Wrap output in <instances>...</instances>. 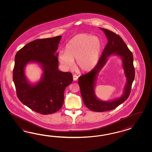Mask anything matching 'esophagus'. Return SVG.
Masks as SVG:
<instances>
[{
	"mask_svg": "<svg viewBox=\"0 0 152 152\" xmlns=\"http://www.w3.org/2000/svg\"><path fill=\"white\" fill-rule=\"evenodd\" d=\"M78 77L76 75H73V79L74 81H77L78 80Z\"/></svg>",
	"mask_w": 152,
	"mask_h": 152,
	"instance_id": "esophagus-1",
	"label": "esophagus"
}]
</instances>
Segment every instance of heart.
<instances>
[{
  "label": "heart",
  "instance_id": "b5f03b06",
  "mask_svg": "<svg viewBox=\"0 0 152 152\" xmlns=\"http://www.w3.org/2000/svg\"><path fill=\"white\" fill-rule=\"evenodd\" d=\"M103 45L99 38L89 34H78L73 37L66 47V51H60L58 61L66 69L73 67L74 60L83 71H90L96 66L102 51Z\"/></svg>",
  "mask_w": 152,
  "mask_h": 152
}]
</instances>
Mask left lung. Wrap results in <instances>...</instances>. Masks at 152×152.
<instances>
[{
    "label": "left lung",
    "mask_w": 152,
    "mask_h": 152,
    "mask_svg": "<svg viewBox=\"0 0 152 152\" xmlns=\"http://www.w3.org/2000/svg\"><path fill=\"white\" fill-rule=\"evenodd\" d=\"M100 29L105 33L108 41L107 44L95 67L90 72L83 75L78 78V85L84 104L90 110L96 112L113 110L124 102L130 95L135 77L133 56L124 41L115 33L102 28ZM111 55L119 56L122 60L126 83L121 97L109 101H103L96 96L94 88L98 74Z\"/></svg>",
    "instance_id": "8db88e82"
}]
</instances>
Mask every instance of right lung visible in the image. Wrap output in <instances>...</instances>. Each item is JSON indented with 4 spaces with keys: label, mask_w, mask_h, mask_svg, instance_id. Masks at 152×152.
I'll use <instances>...</instances> for the list:
<instances>
[{
    "label": "right lung",
    "mask_w": 152,
    "mask_h": 152,
    "mask_svg": "<svg viewBox=\"0 0 152 152\" xmlns=\"http://www.w3.org/2000/svg\"><path fill=\"white\" fill-rule=\"evenodd\" d=\"M61 36L39 39L28 43L15 56L13 80L19 100L32 110L48 115L59 110L64 101L65 88L73 81L70 72L58 69L57 52ZM37 63L42 73L37 83H31L25 69Z\"/></svg>",
    "instance_id": "1"
}]
</instances>
